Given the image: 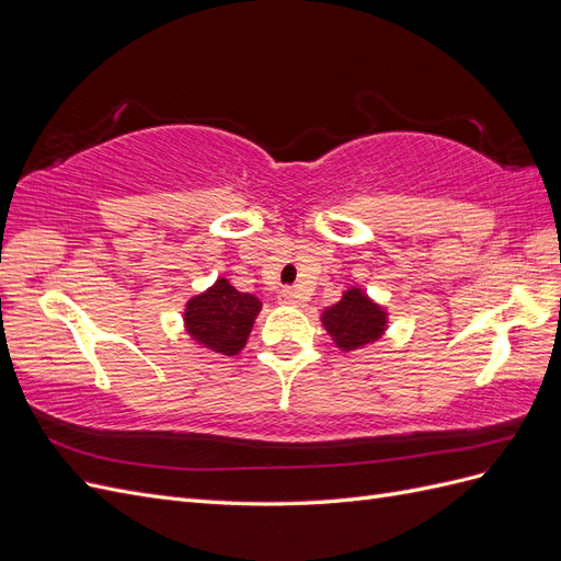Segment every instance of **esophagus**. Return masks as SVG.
<instances>
[{"mask_svg": "<svg viewBox=\"0 0 561 561\" xmlns=\"http://www.w3.org/2000/svg\"><path fill=\"white\" fill-rule=\"evenodd\" d=\"M278 301L285 304V307H295V304H299V293L295 287H285V290L278 293Z\"/></svg>", "mask_w": 561, "mask_h": 561, "instance_id": "1", "label": "esophagus"}]
</instances>
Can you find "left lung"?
I'll use <instances>...</instances> for the list:
<instances>
[{
	"label": "left lung",
	"instance_id": "left-lung-1",
	"mask_svg": "<svg viewBox=\"0 0 561 561\" xmlns=\"http://www.w3.org/2000/svg\"><path fill=\"white\" fill-rule=\"evenodd\" d=\"M320 320L336 348H342L344 353L375 344L388 328L386 309L371 301L360 287L346 290L342 299L322 311Z\"/></svg>",
	"mask_w": 561,
	"mask_h": 561
}]
</instances>
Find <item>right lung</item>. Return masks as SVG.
<instances>
[{
    "mask_svg": "<svg viewBox=\"0 0 561 561\" xmlns=\"http://www.w3.org/2000/svg\"><path fill=\"white\" fill-rule=\"evenodd\" d=\"M262 301L239 293L227 278H217L213 287L186 301L184 330L201 348L219 355L243 351Z\"/></svg>",
    "mask_w": 561,
    "mask_h": 561,
    "instance_id": "obj_1",
    "label": "right lung"
}]
</instances>
